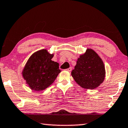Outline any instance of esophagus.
Masks as SVG:
<instances>
[{"label":"esophagus","mask_w":128,"mask_h":128,"mask_svg":"<svg viewBox=\"0 0 128 128\" xmlns=\"http://www.w3.org/2000/svg\"><path fill=\"white\" fill-rule=\"evenodd\" d=\"M72 70V68H71V67L69 68H66V71H68V72H70V71H71Z\"/></svg>","instance_id":"esophagus-1"}]
</instances>
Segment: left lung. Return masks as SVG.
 <instances>
[{"instance_id":"1","label":"left lung","mask_w":128,"mask_h":128,"mask_svg":"<svg viewBox=\"0 0 128 128\" xmlns=\"http://www.w3.org/2000/svg\"><path fill=\"white\" fill-rule=\"evenodd\" d=\"M72 76L81 87L90 90L96 88L104 81L105 68L103 61L95 51L87 49L78 59Z\"/></svg>"}]
</instances>
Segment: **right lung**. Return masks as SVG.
<instances>
[{
    "instance_id": "add662e5",
    "label": "right lung",
    "mask_w": 128,
    "mask_h": 128,
    "mask_svg": "<svg viewBox=\"0 0 128 128\" xmlns=\"http://www.w3.org/2000/svg\"><path fill=\"white\" fill-rule=\"evenodd\" d=\"M53 56L46 50H42L33 54L28 60L22 75L32 90H45L52 84L60 72L58 63L51 60Z\"/></svg>"
}]
</instances>
